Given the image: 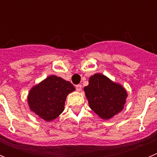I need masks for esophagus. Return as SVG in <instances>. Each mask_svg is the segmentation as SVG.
<instances>
[{"label":"esophagus","mask_w":157,"mask_h":157,"mask_svg":"<svg viewBox=\"0 0 157 157\" xmlns=\"http://www.w3.org/2000/svg\"><path fill=\"white\" fill-rule=\"evenodd\" d=\"M75 88H76V90H77L78 92H80V91L82 90V85L78 84V85L76 86Z\"/></svg>","instance_id":"1"}]
</instances>
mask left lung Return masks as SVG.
Segmentation results:
<instances>
[{
	"label": "left lung",
	"mask_w": 157,
	"mask_h": 157,
	"mask_svg": "<svg viewBox=\"0 0 157 157\" xmlns=\"http://www.w3.org/2000/svg\"><path fill=\"white\" fill-rule=\"evenodd\" d=\"M90 108L103 120H110L124 108L127 93L122 85L98 73L89 78L84 87Z\"/></svg>",
	"instance_id": "1"
}]
</instances>
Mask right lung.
<instances>
[{
  "label": "right lung",
  "mask_w": 157,
  "mask_h": 157,
  "mask_svg": "<svg viewBox=\"0 0 157 157\" xmlns=\"http://www.w3.org/2000/svg\"><path fill=\"white\" fill-rule=\"evenodd\" d=\"M75 90L71 83L50 75L31 88L27 97L30 111L46 122L52 121L64 110L67 96Z\"/></svg>",
  "instance_id": "right-lung-1"
}]
</instances>
